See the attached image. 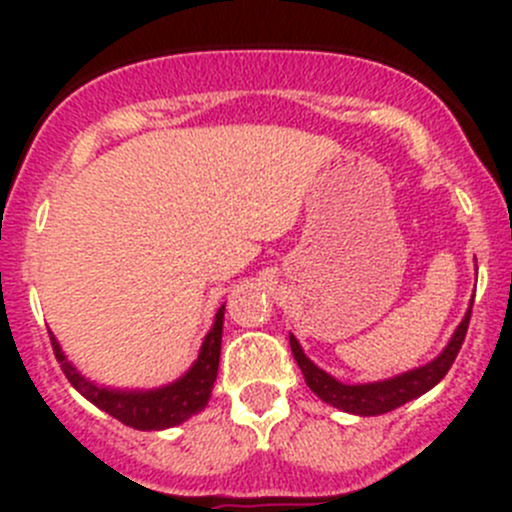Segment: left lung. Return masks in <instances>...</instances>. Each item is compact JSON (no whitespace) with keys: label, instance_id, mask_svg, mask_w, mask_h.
<instances>
[{"label":"left lung","instance_id":"8db88e82","mask_svg":"<svg viewBox=\"0 0 512 512\" xmlns=\"http://www.w3.org/2000/svg\"><path fill=\"white\" fill-rule=\"evenodd\" d=\"M471 307L473 304H468L466 317L461 319V324H458L456 332H453L451 342L443 347V352L438 354L436 359H431L423 366H416V369L404 371V374L391 376V379L369 381V384H344V381L334 379L332 374L319 369V366L304 354V349L299 347L294 334H289V347H292L294 361H297L299 369H302L307 386L324 401V404L356 416H381L399 409V406L409 404V401L418 399V396H423L426 391H431L433 386L448 374L451 364L456 361L463 339H466L468 322H471Z\"/></svg>","mask_w":512,"mask_h":512}]
</instances>
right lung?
<instances>
[{"mask_svg": "<svg viewBox=\"0 0 512 512\" xmlns=\"http://www.w3.org/2000/svg\"><path fill=\"white\" fill-rule=\"evenodd\" d=\"M223 322H225V304L215 312L213 327L205 334L203 347H200L198 359L193 361L188 371L180 379L170 384L158 386V389H113V386H101L96 381L86 379L61 349L59 339L51 334V347H54L56 361L61 371L71 381L76 391L86 401L106 411L108 416L118 418L126 426L138 428V431H160V428L178 426L188 421L190 416L200 414L208 406L213 384L218 379L220 366V344H223Z\"/></svg>", "mask_w": 512, "mask_h": 512, "instance_id": "obj_1", "label": "right lung"}]
</instances>
